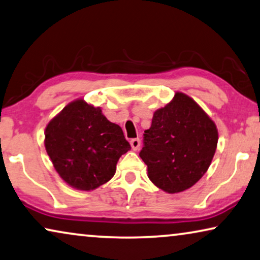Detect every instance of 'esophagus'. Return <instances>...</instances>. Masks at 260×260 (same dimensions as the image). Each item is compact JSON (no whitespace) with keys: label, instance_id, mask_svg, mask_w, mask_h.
I'll list each match as a JSON object with an SVG mask.
<instances>
[{"label":"esophagus","instance_id":"34e87169","mask_svg":"<svg viewBox=\"0 0 260 260\" xmlns=\"http://www.w3.org/2000/svg\"><path fill=\"white\" fill-rule=\"evenodd\" d=\"M140 145H141V141L140 139H132L131 140V146H132V149L133 150H138L140 148Z\"/></svg>","mask_w":260,"mask_h":260}]
</instances>
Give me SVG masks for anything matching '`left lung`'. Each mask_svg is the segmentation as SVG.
Here are the masks:
<instances>
[{"label": "left lung", "instance_id": "1", "mask_svg": "<svg viewBox=\"0 0 260 260\" xmlns=\"http://www.w3.org/2000/svg\"><path fill=\"white\" fill-rule=\"evenodd\" d=\"M218 132L195 100L181 92L155 111L143 134L140 157L148 177L169 193L184 191L202 177L214 157Z\"/></svg>", "mask_w": 260, "mask_h": 260}]
</instances>
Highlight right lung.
I'll list each match as a JSON object with an SVG mask.
<instances>
[{"mask_svg":"<svg viewBox=\"0 0 260 260\" xmlns=\"http://www.w3.org/2000/svg\"><path fill=\"white\" fill-rule=\"evenodd\" d=\"M44 143L61 179L85 191L110 181L120 156L131 149L121 127L83 99L70 103L48 123Z\"/></svg>","mask_w":260,"mask_h":260,"instance_id":"1","label":"right lung"}]
</instances>
